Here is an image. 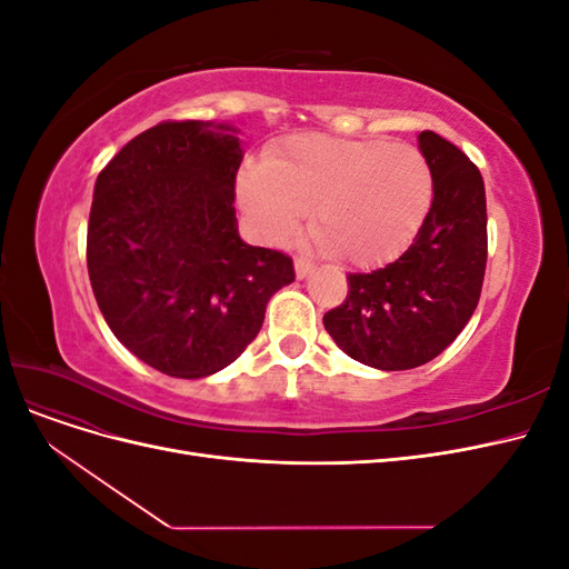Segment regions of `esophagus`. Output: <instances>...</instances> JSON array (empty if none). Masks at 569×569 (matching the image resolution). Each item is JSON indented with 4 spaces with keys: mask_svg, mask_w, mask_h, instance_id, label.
<instances>
[{
    "mask_svg": "<svg viewBox=\"0 0 569 569\" xmlns=\"http://www.w3.org/2000/svg\"><path fill=\"white\" fill-rule=\"evenodd\" d=\"M295 270H297V278L303 280V278H308V274L313 272V263L308 261V258H303V256H297L295 258Z\"/></svg>",
    "mask_w": 569,
    "mask_h": 569,
    "instance_id": "obj_1",
    "label": "esophagus"
}]
</instances>
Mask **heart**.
I'll use <instances>...</instances> for the list:
<instances>
[{"label": "heart", "mask_w": 569, "mask_h": 569, "mask_svg": "<svg viewBox=\"0 0 569 569\" xmlns=\"http://www.w3.org/2000/svg\"><path fill=\"white\" fill-rule=\"evenodd\" d=\"M435 197L432 170L410 144L299 134L239 173L256 232L280 244L311 211L316 244L347 266H377L418 234Z\"/></svg>", "instance_id": "obj_1"}]
</instances>
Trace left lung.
<instances>
[{
	"mask_svg": "<svg viewBox=\"0 0 569 569\" xmlns=\"http://www.w3.org/2000/svg\"><path fill=\"white\" fill-rule=\"evenodd\" d=\"M435 197L393 263L349 274V295L322 318L337 347L377 370L429 363L472 318L487 270V194L479 168L437 132L418 137Z\"/></svg>",
	"mask_w": 569,
	"mask_h": 569,
	"instance_id": "1",
	"label": "left lung"
}]
</instances>
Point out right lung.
Listing matches in <instances>:
<instances>
[{
    "instance_id": "obj_1",
    "label": "right lung",
    "mask_w": 569,
    "mask_h": 569,
    "mask_svg": "<svg viewBox=\"0 0 569 569\" xmlns=\"http://www.w3.org/2000/svg\"><path fill=\"white\" fill-rule=\"evenodd\" d=\"M234 128L166 120L101 170L88 226L99 311L128 351L163 375L197 380L256 339L274 291L295 282L282 251L237 232Z\"/></svg>"
}]
</instances>
